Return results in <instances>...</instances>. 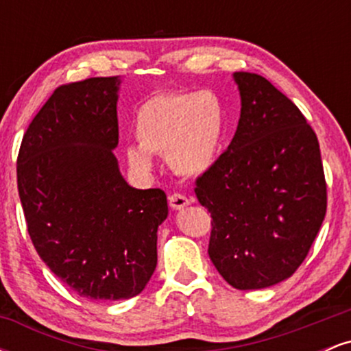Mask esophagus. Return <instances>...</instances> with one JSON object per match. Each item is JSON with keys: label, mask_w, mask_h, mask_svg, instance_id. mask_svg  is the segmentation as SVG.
Listing matches in <instances>:
<instances>
[{"label": "esophagus", "mask_w": 351, "mask_h": 351, "mask_svg": "<svg viewBox=\"0 0 351 351\" xmlns=\"http://www.w3.org/2000/svg\"><path fill=\"white\" fill-rule=\"evenodd\" d=\"M189 204V199L184 195H180V193H175V195L170 196V206L173 209H183Z\"/></svg>", "instance_id": "34e87169"}]
</instances>
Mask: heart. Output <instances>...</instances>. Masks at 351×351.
<instances>
[{"mask_svg":"<svg viewBox=\"0 0 351 351\" xmlns=\"http://www.w3.org/2000/svg\"><path fill=\"white\" fill-rule=\"evenodd\" d=\"M226 114L216 92L196 90L156 95L140 107L135 135L140 145L125 150L128 167L147 175L153 156H167L176 173L198 176L215 163L223 143Z\"/></svg>","mask_w":351,"mask_h":351,"instance_id":"obj_1","label":"heart"}]
</instances>
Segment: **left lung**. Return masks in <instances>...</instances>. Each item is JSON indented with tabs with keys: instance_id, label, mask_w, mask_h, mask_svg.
<instances>
[{
	"instance_id": "left-lung-1",
	"label": "left lung",
	"mask_w": 351,
	"mask_h": 351,
	"mask_svg": "<svg viewBox=\"0 0 351 351\" xmlns=\"http://www.w3.org/2000/svg\"><path fill=\"white\" fill-rule=\"evenodd\" d=\"M241 117L228 150L196 180L211 213L208 254L239 291L289 279L307 257L327 211L315 132L291 99L251 72L232 74Z\"/></svg>"
}]
</instances>
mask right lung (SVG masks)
Instances as JSON below:
<instances>
[{
  "mask_svg": "<svg viewBox=\"0 0 351 351\" xmlns=\"http://www.w3.org/2000/svg\"><path fill=\"white\" fill-rule=\"evenodd\" d=\"M120 77L60 86L23 136L18 191L27 232L44 264L79 295H138L156 267V231L167 219L160 188L125 181L119 145Z\"/></svg>",
  "mask_w": 351,
  "mask_h": 351,
  "instance_id": "add662e5",
  "label": "right lung"
}]
</instances>
